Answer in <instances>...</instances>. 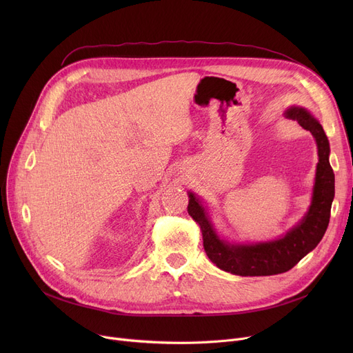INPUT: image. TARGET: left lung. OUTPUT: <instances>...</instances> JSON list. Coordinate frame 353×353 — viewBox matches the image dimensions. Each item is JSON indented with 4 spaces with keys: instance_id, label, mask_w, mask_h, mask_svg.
<instances>
[{
    "instance_id": "8db88e82",
    "label": "left lung",
    "mask_w": 353,
    "mask_h": 353,
    "mask_svg": "<svg viewBox=\"0 0 353 353\" xmlns=\"http://www.w3.org/2000/svg\"><path fill=\"white\" fill-rule=\"evenodd\" d=\"M285 116L296 120L312 133L319 156L310 206L299 223L289 229L286 234L266 242L232 243L219 234L203 200L193 192H188V212L200 226L206 254L225 272L237 276H270L288 272L318 246L327 229L335 197V174L329 163V140L318 119L306 108L292 105L285 111Z\"/></svg>"
}]
</instances>
